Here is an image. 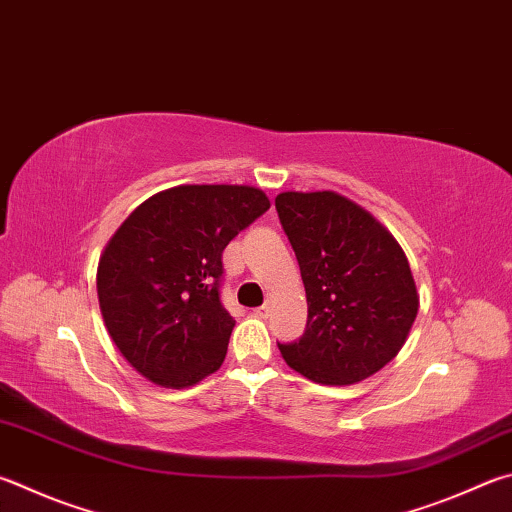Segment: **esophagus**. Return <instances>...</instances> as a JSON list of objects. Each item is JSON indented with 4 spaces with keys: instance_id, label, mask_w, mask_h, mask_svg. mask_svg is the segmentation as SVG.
<instances>
[{
    "instance_id": "1",
    "label": "esophagus",
    "mask_w": 512,
    "mask_h": 512,
    "mask_svg": "<svg viewBox=\"0 0 512 512\" xmlns=\"http://www.w3.org/2000/svg\"><path fill=\"white\" fill-rule=\"evenodd\" d=\"M268 313H271V304H262L255 309V315H259V318H268Z\"/></svg>"
}]
</instances>
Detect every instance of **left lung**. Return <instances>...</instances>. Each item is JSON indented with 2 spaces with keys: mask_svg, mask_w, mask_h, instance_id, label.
<instances>
[{
  "mask_svg": "<svg viewBox=\"0 0 512 512\" xmlns=\"http://www.w3.org/2000/svg\"><path fill=\"white\" fill-rule=\"evenodd\" d=\"M275 208L309 304L302 338L277 345L286 365L322 385L376 374L401 351L418 313L403 248L336 192H282Z\"/></svg>",
  "mask_w": 512,
  "mask_h": 512,
  "instance_id": "1",
  "label": "left lung"
}]
</instances>
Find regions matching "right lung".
Here are the masks:
<instances>
[{
	"mask_svg": "<svg viewBox=\"0 0 512 512\" xmlns=\"http://www.w3.org/2000/svg\"><path fill=\"white\" fill-rule=\"evenodd\" d=\"M268 208L250 185H179L123 221L96 286L109 336L138 374L181 389L221 367L235 327L219 295L221 255Z\"/></svg>",
	"mask_w": 512,
	"mask_h": 512,
	"instance_id": "obj_1",
	"label": "right lung"
}]
</instances>
